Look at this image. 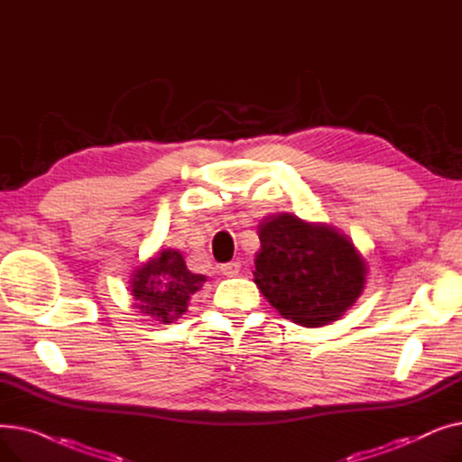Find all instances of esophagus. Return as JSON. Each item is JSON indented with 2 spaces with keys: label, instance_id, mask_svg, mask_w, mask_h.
Returning a JSON list of instances; mask_svg holds the SVG:
<instances>
[{
  "label": "esophagus",
  "instance_id": "34e87169",
  "mask_svg": "<svg viewBox=\"0 0 462 462\" xmlns=\"http://www.w3.org/2000/svg\"><path fill=\"white\" fill-rule=\"evenodd\" d=\"M239 270H241V262H239V260H234V262H228V263H223V265H221V273L226 275V277L237 275Z\"/></svg>",
  "mask_w": 462,
  "mask_h": 462
}]
</instances>
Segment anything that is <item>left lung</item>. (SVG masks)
Returning <instances> with one entry per match:
<instances>
[{
  "mask_svg": "<svg viewBox=\"0 0 462 462\" xmlns=\"http://www.w3.org/2000/svg\"><path fill=\"white\" fill-rule=\"evenodd\" d=\"M254 282L294 324L317 328L337 320L365 284V262L331 226L303 223L281 213L258 226Z\"/></svg>",
  "mask_w": 462,
  "mask_h": 462,
  "instance_id": "1",
  "label": "left lung"
}]
</instances>
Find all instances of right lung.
<instances>
[{"label": "right lung", "mask_w": 462, "mask_h": 462, "mask_svg": "<svg viewBox=\"0 0 462 462\" xmlns=\"http://www.w3.org/2000/svg\"><path fill=\"white\" fill-rule=\"evenodd\" d=\"M204 281V275L187 270L178 251L166 249L136 270L131 281V296L140 312L170 324L187 310L190 296L200 290Z\"/></svg>", "instance_id": "right-lung-1"}]
</instances>
